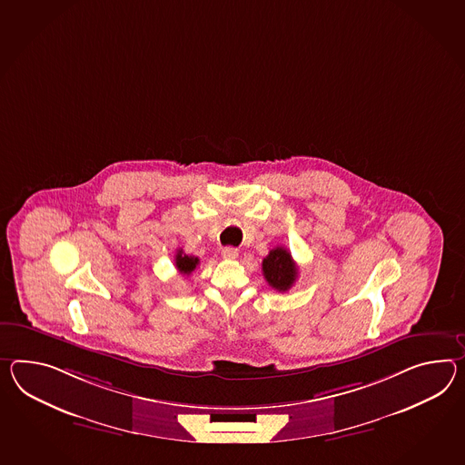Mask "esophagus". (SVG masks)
I'll use <instances>...</instances> for the list:
<instances>
[{"mask_svg":"<svg viewBox=\"0 0 465 465\" xmlns=\"http://www.w3.org/2000/svg\"><path fill=\"white\" fill-rule=\"evenodd\" d=\"M222 255L227 261H233V259L238 257V250L235 247H225V249L222 250Z\"/></svg>","mask_w":465,"mask_h":465,"instance_id":"34e87169","label":"esophagus"}]
</instances>
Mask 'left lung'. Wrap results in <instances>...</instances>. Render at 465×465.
I'll use <instances>...</instances> for the list:
<instances>
[{"label": "left lung", "instance_id": "1", "mask_svg": "<svg viewBox=\"0 0 465 465\" xmlns=\"http://www.w3.org/2000/svg\"><path fill=\"white\" fill-rule=\"evenodd\" d=\"M262 272L271 287L277 289L279 292H285L297 279V265L287 250L275 247L262 261Z\"/></svg>", "mask_w": 465, "mask_h": 465}]
</instances>
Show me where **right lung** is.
Listing matches in <instances>:
<instances>
[{
  "instance_id": "1",
  "label": "right lung",
  "mask_w": 465,
  "mask_h": 465,
  "mask_svg": "<svg viewBox=\"0 0 465 465\" xmlns=\"http://www.w3.org/2000/svg\"><path fill=\"white\" fill-rule=\"evenodd\" d=\"M198 263H200L198 257L186 255L183 250H178V253H176V269H178V272L183 273V275H190L196 269Z\"/></svg>"
}]
</instances>
